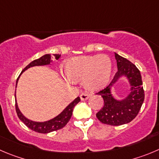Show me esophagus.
Masks as SVG:
<instances>
[{"instance_id": "obj_1", "label": "esophagus", "mask_w": 159, "mask_h": 159, "mask_svg": "<svg viewBox=\"0 0 159 159\" xmlns=\"http://www.w3.org/2000/svg\"><path fill=\"white\" fill-rule=\"evenodd\" d=\"M89 96H90V94L88 93H81V95H80L81 100H83V101H84V100H88Z\"/></svg>"}]
</instances>
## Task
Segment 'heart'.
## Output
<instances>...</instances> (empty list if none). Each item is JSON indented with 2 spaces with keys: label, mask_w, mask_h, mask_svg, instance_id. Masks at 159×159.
<instances>
[{
  "label": "heart",
  "mask_w": 159,
  "mask_h": 159,
  "mask_svg": "<svg viewBox=\"0 0 159 159\" xmlns=\"http://www.w3.org/2000/svg\"><path fill=\"white\" fill-rule=\"evenodd\" d=\"M111 70V59L105 55L73 58L64 65V73L70 81L83 80L84 87L93 91L107 84Z\"/></svg>",
  "instance_id": "1"
}]
</instances>
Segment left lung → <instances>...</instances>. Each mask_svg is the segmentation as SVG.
<instances>
[{"mask_svg":"<svg viewBox=\"0 0 159 159\" xmlns=\"http://www.w3.org/2000/svg\"><path fill=\"white\" fill-rule=\"evenodd\" d=\"M115 55L118 71L107 86L96 93L104 100V105L96 113V118L103 124L121 125L133 121L138 115L144 100V90L138 68L125 58L117 53ZM122 75L128 78L131 84V92L125 100L118 102L111 96L110 87Z\"/></svg>","mask_w":159,"mask_h":159,"instance_id":"obj_1","label":"left lung"}]
</instances>
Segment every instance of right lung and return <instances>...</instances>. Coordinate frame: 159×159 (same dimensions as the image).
<instances>
[{"label": "right lung", "mask_w": 159, "mask_h": 159, "mask_svg": "<svg viewBox=\"0 0 159 159\" xmlns=\"http://www.w3.org/2000/svg\"><path fill=\"white\" fill-rule=\"evenodd\" d=\"M55 58L56 59H59V57H60V55L56 54L54 55ZM52 61V56L50 54H46L44 56H41V58L38 59H35L34 61L31 62L30 64H28L26 67L23 69V70L22 71V73L24 70H26L28 68L31 67V66H43V65H48ZM20 74V75H21ZM20 76V75H19ZM19 78H17V81H16V85H17V81ZM81 101V99L80 97H77L72 103H70L67 107L64 109V111L62 112L61 114H59L58 116H56V118H54L53 119L49 120L48 121H44V122H36V121H30V120L27 119L26 118H25L23 115V114L20 112V111L19 110V107H18V105L16 103V113H17L18 117L26 126L29 129H32L33 131H35L37 133H51V132L56 131V130H59L60 129L63 128V127L66 125L68 123V121L70 119L71 116H72L73 113V110H74V107H75V105L77 103H78V102Z\"/></svg>", "instance_id": "right-lung-1"}]
</instances>
